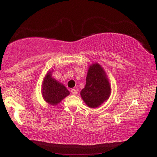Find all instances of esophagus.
I'll use <instances>...</instances> for the list:
<instances>
[{
  "label": "esophagus",
  "mask_w": 157,
  "mask_h": 157,
  "mask_svg": "<svg viewBox=\"0 0 157 157\" xmlns=\"http://www.w3.org/2000/svg\"><path fill=\"white\" fill-rule=\"evenodd\" d=\"M71 91V94L73 95H76L77 93H78V91H77V90L75 89H72Z\"/></svg>",
  "instance_id": "34e87169"
}]
</instances>
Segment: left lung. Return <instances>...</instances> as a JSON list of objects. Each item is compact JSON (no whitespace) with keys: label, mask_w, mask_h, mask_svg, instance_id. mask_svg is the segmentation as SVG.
Returning <instances> with one entry per match:
<instances>
[{"label":"left lung","mask_w":157,"mask_h":157,"mask_svg":"<svg viewBox=\"0 0 157 157\" xmlns=\"http://www.w3.org/2000/svg\"><path fill=\"white\" fill-rule=\"evenodd\" d=\"M111 85L107 74L101 65L94 63L89 66L86 78V85L80 95L90 108H97L109 98Z\"/></svg>","instance_id":"left-lung-1"}]
</instances>
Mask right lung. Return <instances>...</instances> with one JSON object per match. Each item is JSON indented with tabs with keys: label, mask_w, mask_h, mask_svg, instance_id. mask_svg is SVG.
<instances>
[{
	"label": "right lung",
	"mask_w": 157,
	"mask_h": 157,
	"mask_svg": "<svg viewBox=\"0 0 157 157\" xmlns=\"http://www.w3.org/2000/svg\"><path fill=\"white\" fill-rule=\"evenodd\" d=\"M51 71H48L42 82L41 94L44 100L50 105L55 106L70 94V92L62 83L52 76Z\"/></svg>",
	"instance_id": "add662e5"
}]
</instances>
